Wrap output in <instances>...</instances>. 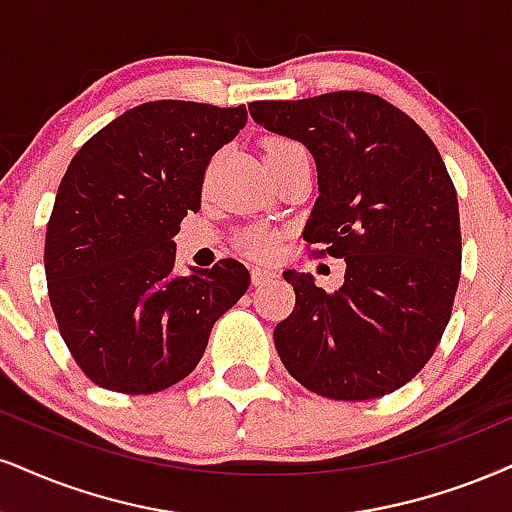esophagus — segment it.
Returning a JSON list of instances; mask_svg holds the SVG:
<instances>
[{
  "label": "esophagus",
  "instance_id": "1",
  "mask_svg": "<svg viewBox=\"0 0 512 512\" xmlns=\"http://www.w3.org/2000/svg\"><path fill=\"white\" fill-rule=\"evenodd\" d=\"M275 277H277V273L270 268H251V282H254L256 287L266 285V282L275 280Z\"/></svg>",
  "mask_w": 512,
  "mask_h": 512
}]
</instances>
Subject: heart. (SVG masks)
<instances>
[{
	"label": "heart",
	"instance_id": "1",
	"mask_svg": "<svg viewBox=\"0 0 512 512\" xmlns=\"http://www.w3.org/2000/svg\"><path fill=\"white\" fill-rule=\"evenodd\" d=\"M296 147H299V144H294L289 140H270V142H266V151H263V156L282 154V151H289V149H296ZM244 246L256 258H270L277 251V237L270 230H263V227H258V230H251L249 235L244 237Z\"/></svg>",
	"mask_w": 512,
	"mask_h": 512
}]
</instances>
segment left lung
<instances>
[{"instance_id":"left-lung-1","label":"left lung","mask_w":512,"mask_h":512,"mask_svg":"<svg viewBox=\"0 0 512 512\" xmlns=\"http://www.w3.org/2000/svg\"><path fill=\"white\" fill-rule=\"evenodd\" d=\"M251 118L301 142L318 170L304 239L344 258V285L285 270L296 304L273 339L294 380L368 401L413 380L449 325L460 280L456 187L413 118L368 92L251 102Z\"/></svg>"}]
</instances>
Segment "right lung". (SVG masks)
Masks as SVG:
<instances>
[{
	"label": "right lung",
	"instance_id": "1",
	"mask_svg": "<svg viewBox=\"0 0 512 512\" xmlns=\"http://www.w3.org/2000/svg\"><path fill=\"white\" fill-rule=\"evenodd\" d=\"M246 125V106L161 99L128 109L73 156L56 192L44 273L61 337L99 387L154 394L185 380L208 334L249 289L223 258L175 275L187 211L208 161Z\"/></svg>",
	"mask_w": 512,
	"mask_h": 512
}]
</instances>
